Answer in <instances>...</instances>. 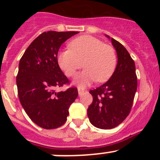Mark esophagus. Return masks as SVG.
<instances>
[{
	"mask_svg": "<svg viewBox=\"0 0 160 160\" xmlns=\"http://www.w3.org/2000/svg\"><path fill=\"white\" fill-rule=\"evenodd\" d=\"M78 94H79V95H82V94L83 93H84L85 91H86L84 88H82V87H78Z\"/></svg>",
	"mask_w": 160,
	"mask_h": 160,
	"instance_id": "34e87169",
	"label": "esophagus"
}]
</instances>
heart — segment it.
Returning <instances> with one entry per match:
<instances>
[{"instance_id": "heart-1", "label": "heart", "mask_w": 160, "mask_h": 160, "mask_svg": "<svg viewBox=\"0 0 160 160\" xmlns=\"http://www.w3.org/2000/svg\"><path fill=\"white\" fill-rule=\"evenodd\" d=\"M70 49L62 50L58 55L59 66L66 76L75 77L78 70L86 69L78 77V84L88 85L96 80L98 82L108 81L117 65V55L114 48L105 45L101 40L85 35L72 40Z\"/></svg>"}]
</instances>
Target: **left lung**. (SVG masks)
Wrapping results in <instances>:
<instances>
[{"label":"left lung","instance_id":"left-lung-1","mask_svg":"<svg viewBox=\"0 0 160 160\" xmlns=\"http://www.w3.org/2000/svg\"><path fill=\"white\" fill-rule=\"evenodd\" d=\"M111 42L118 54L116 69L107 82L90 90L93 102L87 109L90 122L100 129H112L123 122L131 110L138 84L130 53L114 38Z\"/></svg>","mask_w":160,"mask_h":160}]
</instances>
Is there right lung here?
Listing matches in <instances>:
<instances>
[{
    "label": "right lung",
    "instance_id": "add662e5",
    "mask_svg": "<svg viewBox=\"0 0 160 160\" xmlns=\"http://www.w3.org/2000/svg\"><path fill=\"white\" fill-rule=\"evenodd\" d=\"M78 32H42L20 60L17 75L19 100L30 119L44 129L62 126L69 115L68 109L78 95L76 87L58 90L70 84L58 62L59 48Z\"/></svg>",
    "mask_w": 160,
    "mask_h": 160
}]
</instances>
